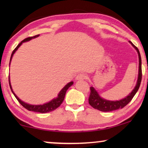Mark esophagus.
<instances>
[{
	"mask_svg": "<svg viewBox=\"0 0 148 148\" xmlns=\"http://www.w3.org/2000/svg\"><path fill=\"white\" fill-rule=\"evenodd\" d=\"M86 78V75L84 73H80L76 77V80L81 81V80H84Z\"/></svg>",
	"mask_w": 148,
	"mask_h": 148,
	"instance_id": "obj_1",
	"label": "esophagus"
}]
</instances>
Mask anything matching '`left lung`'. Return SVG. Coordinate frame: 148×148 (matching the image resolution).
Instances as JSON below:
<instances>
[{
	"label": "left lung",
	"mask_w": 148,
	"mask_h": 148,
	"mask_svg": "<svg viewBox=\"0 0 148 148\" xmlns=\"http://www.w3.org/2000/svg\"><path fill=\"white\" fill-rule=\"evenodd\" d=\"M131 45L133 46V48L137 50V54L139 56V71H138V77H137V81L135 85V88L132 90L130 94L128 96H127L125 98L121 99L119 100H108L106 99L102 98L101 97L98 92L95 90L94 87H90V95L89 97V104L92 106L93 108L97 110L102 111V112H110V111L116 110L118 109L123 108L125 107L127 104H129L132 100V98L136 94L137 91H138L139 86H140L141 77H142V72H141V55L139 53V51L136 46L133 44L132 42L129 41Z\"/></svg>",
	"instance_id": "1"
}]
</instances>
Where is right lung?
<instances>
[{"label": "right lung", "instance_id": "right-lung-1", "mask_svg": "<svg viewBox=\"0 0 148 148\" xmlns=\"http://www.w3.org/2000/svg\"><path fill=\"white\" fill-rule=\"evenodd\" d=\"M39 36L40 35H39V34H38V35H36L35 36H33V37L27 38H25V39H24L23 41H21V42H20V43L17 45V47L15 48V50H13V52H12L11 56V58H10V63H9V64H11V60H12V58H13V54L15 53V52L17 51V50H18V48H19L20 46H21V45L23 43V42L29 41V40H31L32 39H34V38H38ZM9 81L10 88H11V90L12 91V92H13V95H14V96H15V98H17V100L19 101V102L20 103V104H21L22 106L24 107V108H26L28 110L34 111V112H40V113H46V112H51V111H53L54 110H55V109L57 108L58 107H59L60 106V104H62V102H63L66 91H67L68 89L73 84V82H71L69 83H68V84H66V86H64V88H62V90L60 91V92L58 93V96L56 97V98L52 99V100L51 101H50V102H48L47 103H45V104H43L33 105V104H27V103H26L25 102H23V101H22V100H20V99L17 96V95H16L15 93H14L13 89H12L11 82H10V77L9 76Z\"/></svg>", "mask_w": 148, "mask_h": 148}]
</instances>
